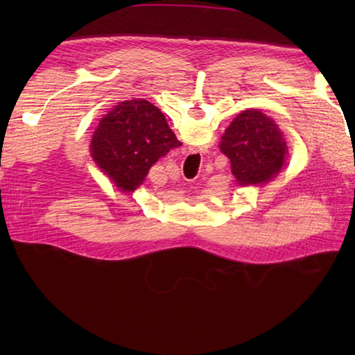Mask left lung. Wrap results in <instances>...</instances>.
<instances>
[{"mask_svg": "<svg viewBox=\"0 0 355 355\" xmlns=\"http://www.w3.org/2000/svg\"><path fill=\"white\" fill-rule=\"evenodd\" d=\"M220 149L230 158L232 173L243 186L270 182L282 169L286 154L277 125L258 110H247L233 120Z\"/></svg>", "mask_w": 355, "mask_h": 355, "instance_id": "8db88e82", "label": "left lung"}]
</instances>
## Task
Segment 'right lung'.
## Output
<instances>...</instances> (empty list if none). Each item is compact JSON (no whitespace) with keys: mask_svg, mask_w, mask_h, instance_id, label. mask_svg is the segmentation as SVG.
<instances>
[{"mask_svg":"<svg viewBox=\"0 0 355 355\" xmlns=\"http://www.w3.org/2000/svg\"><path fill=\"white\" fill-rule=\"evenodd\" d=\"M182 146L162 111L145 99L120 102L105 116L92 140L94 162L125 192L141 184L158 158Z\"/></svg>","mask_w":355,"mask_h":355,"instance_id":"add662e5","label":"right lung"}]
</instances>
